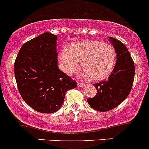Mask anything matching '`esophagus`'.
<instances>
[{
    "instance_id": "1",
    "label": "esophagus",
    "mask_w": 149,
    "mask_h": 149,
    "mask_svg": "<svg viewBox=\"0 0 149 149\" xmlns=\"http://www.w3.org/2000/svg\"><path fill=\"white\" fill-rule=\"evenodd\" d=\"M77 86H78L79 88L84 87V86H85V84H84V83H81V82H78V83H77Z\"/></svg>"
}]
</instances>
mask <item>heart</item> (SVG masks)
Segmentation results:
<instances>
[{"label":"heart","mask_w":149,"mask_h":149,"mask_svg":"<svg viewBox=\"0 0 149 149\" xmlns=\"http://www.w3.org/2000/svg\"><path fill=\"white\" fill-rule=\"evenodd\" d=\"M64 73L73 74L81 62L84 76L94 81L105 79L112 73L116 63V52L112 45L100 40H86L62 49L59 55Z\"/></svg>","instance_id":"heart-1"}]
</instances>
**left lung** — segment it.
Instances as JSON below:
<instances>
[{
	"mask_svg": "<svg viewBox=\"0 0 149 149\" xmlns=\"http://www.w3.org/2000/svg\"><path fill=\"white\" fill-rule=\"evenodd\" d=\"M116 52L117 61L107 80L94 84L96 96L87 100L91 108L100 112H107L122 103L131 91L134 80V61L126 46L113 37H109Z\"/></svg>",
	"mask_w": 149,
	"mask_h": 149,
	"instance_id": "obj_1",
	"label": "left lung"
}]
</instances>
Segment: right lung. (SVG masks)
<instances>
[{
    "mask_svg": "<svg viewBox=\"0 0 149 149\" xmlns=\"http://www.w3.org/2000/svg\"><path fill=\"white\" fill-rule=\"evenodd\" d=\"M57 36L46 32L23 44L14 64L19 91L34 110L53 113L76 82L58 69Z\"/></svg>",
    "mask_w": 149,
    "mask_h": 149,
    "instance_id": "right-lung-1",
    "label": "right lung"
}]
</instances>
